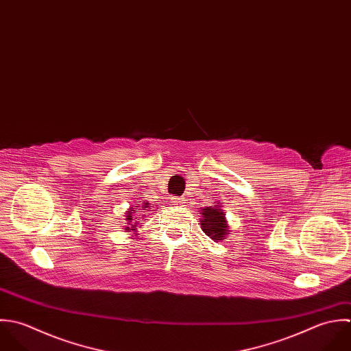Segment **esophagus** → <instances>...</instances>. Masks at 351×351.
<instances>
[{
  "label": "esophagus",
  "mask_w": 351,
  "mask_h": 351,
  "mask_svg": "<svg viewBox=\"0 0 351 351\" xmlns=\"http://www.w3.org/2000/svg\"><path fill=\"white\" fill-rule=\"evenodd\" d=\"M171 203H174V206L182 207V206H185L186 200H185V197H173V199H171Z\"/></svg>",
  "instance_id": "esophagus-1"
}]
</instances>
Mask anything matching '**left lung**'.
Segmentation results:
<instances>
[{
	"mask_svg": "<svg viewBox=\"0 0 351 351\" xmlns=\"http://www.w3.org/2000/svg\"><path fill=\"white\" fill-rule=\"evenodd\" d=\"M200 215V225L204 233L215 242H218L219 239H226V235L230 230L225 218L226 214L219 207H204L202 208Z\"/></svg>",
	"mask_w": 351,
	"mask_h": 351,
	"instance_id": "1",
	"label": "left lung"
}]
</instances>
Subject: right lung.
<instances>
[{
	"label": "right lung",
	"instance_id": "add662e5",
	"mask_svg": "<svg viewBox=\"0 0 351 351\" xmlns=\"http://www.w3.org/2000/svg\"><path fill=\"white\" fill-rule=\"evenodd\" d=\"M145 208H148V203H144V204L141 206V208L126 211V222H128L129 226L125 228V232H134V230H136V226H137V223H138V221H140L138 218H140V217L144 218V215H140V214L144 213V211H140V210H145ZM136 212H138L139 214L136 215ZM143 218H141V219H143Z\"/></svg>",
	"mask_w": 351,
	"mask_h": 351
}]
</instances>
